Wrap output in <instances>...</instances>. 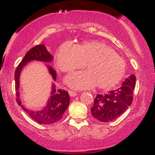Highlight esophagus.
Listing matches in <instances>:
<instances>
[{
    "mask_svg": "<svg viewBox=\"0 0 155 155\" xmlns=\"http://www.w3.org/2000/svg\"><path fill=\"white\" fill-rule=\"evenodd\" d=\"M68 93H69V95H70L71 97H75V96L77 95V92L72 91V90H68Z\"/></svg>",
    "mask_w": 155,
    "mask_h": 155,
    "instance_id": "1",
    "label": "esophagus"
}]
</instances>
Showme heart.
<instances>
[{
    "mask_svg": "<svg viewBox=\"0 0 155 155\" xmlns=\"http://www.w3.org/2000/svg\"><path fill=\"white\" fill-rule=\"evenodd\" d=\"M60 70L69 72L85 66L88 71L69 74L65 82L76 90L90 89L97 85L107 90L117 85L123 78L125 62L106 44L100 41L84 42L76 45L65 41L57 54Z\"/></svg>",
    "mask_w": 155,
    "mask_h": 155,
    "instance_id": "1",
    "label": "heart"
}]
</instances>
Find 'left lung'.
Returning <instances> with one entry per match:
<instances>
[{
    "label": "left lung",
    "mask_w": 155,
    "mask_h": 155,
    "mask_svg": "<svg viewBox=\"0 0 155 155\" xmlns=\"http://www.w3.org/2000/svg\"><path fill=\"white\" fill-rule=\"evenodd\" d=\"M133 74L124 79L122 86L107 94H97L91 108L92 117L103 122H108L127 111L133 102V93L136 86Z\"/></svg>",
    "instance_id": "left-lung-1"
}]
</instances>
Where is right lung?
<instances>
[{
	"instance_id": "1",
	"label": "right lung",
	"mask_w": 155,
	"mask_h": 155,
	"mask_svg": "<svg viewBox=\"0 0 155 155\" xmlns=\"http://www.w3.org/2000/svg\"><path fill=\"white\" fill-rule=\"evenodd\" d=\"M40 61L43 63H51L53 60V56L48 51L44 44H39L33 47L25 55L21 63L19 64L15 71V90L17 91V102L19 106L33 119L35 122L42 124H51L57 122L63 118V114L68 107L70 97L67 91L56 88L54 82L51 83L50 97L48 99L47 104L40 110L29 109L26 108L21 102L19 95V78L23 68L28 63L32 61ZM49 74L54 81H56V71L50 65H47Z\"/></svg>"
}]
</instances>
